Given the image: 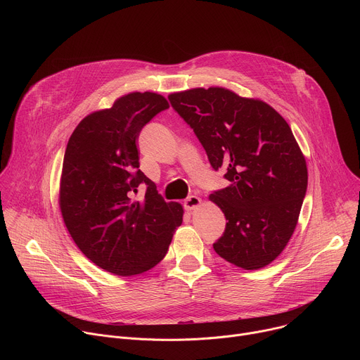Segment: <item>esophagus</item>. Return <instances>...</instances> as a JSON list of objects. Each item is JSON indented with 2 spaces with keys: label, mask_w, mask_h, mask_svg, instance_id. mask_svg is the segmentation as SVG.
Instances as JSON below:
<instances>
[{
  "label": "esophagus",
  "mask_w": 360,
  "mask_h": 360,
  "mask_svg": "<svg viewBox=\"0 0 360 360\" xmlns=\"http://www.w3.org/2000/svg\"><path fill=\"white\" fill-rule=\"evenodd\" d=\"M199 205H200V198L196 196V195H191V196H188V198L185 199L184 208H185L186 211H193V210H196V208L199 207Z\"/></svg>",
  "instance_id": "esophagus-1"
}]
</instances>
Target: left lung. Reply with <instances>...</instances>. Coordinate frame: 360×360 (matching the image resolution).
Listing matches in <instances>:
<instances>
[{
  "mask_svg": "<svg viewBox=\"0 0 360 360\" xmlns=\"http://www.w3.org/2000/svg\"><path fill=\"white\" fill-rule=\"evenodd\" d=\"M168 99L193 129L211 167L224 169L229 181L210 196L228 221L215 252L248 271L269 265L296 228L307 188L306 161L290 127L265 102L219 86L175 92Z\"/></svg>",
  "mask_w": 360,
  "mask_h": 360,
  "instance_id": "8db88e82",
  "label": "left lung"
}]
</instances>
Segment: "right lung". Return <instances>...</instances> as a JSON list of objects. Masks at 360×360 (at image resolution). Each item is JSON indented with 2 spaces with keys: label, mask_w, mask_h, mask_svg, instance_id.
Wrapping results in <instances>:
<instances>
[{
  "label": "right lung",
  "mask_w": 360,
  "mask_h": 360,
  "mask_svg": "<svg viewBox=\"0 0 360 360\" xmlns=\"http://www.w3.org/2000/svg\"><path fill=\"white\" fill-rule=\"evenodd\" d=\"M168 101L155 92H132L112 108L85 117L64 155L60 208L77 246L99 268L132 276L160 264L184 210L165 202L139 169L136 139ZM145 183L146 198L134 201Z\"/></svg>",
  "instance_id": "obj_1"
}]
</instances>
